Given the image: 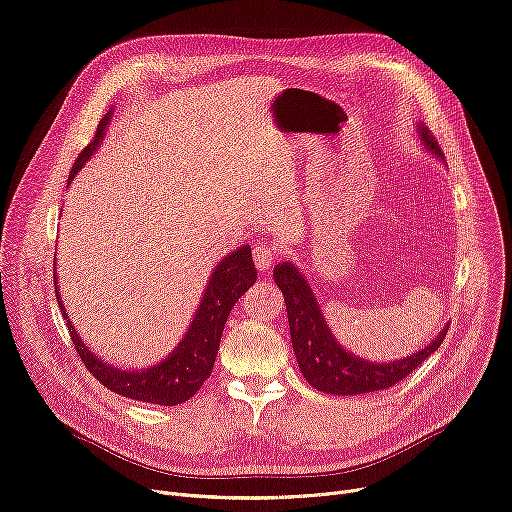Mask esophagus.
<instances>
[{
    "label": "esophagus",
    "instance_id": "esophagus-1",
    "mask_svg": "<svg viewBox=\"0 0 512 512\" xmlns=\"http://www.w3.org/2000/svg\"><path fill=\"white\" fill-rule=\"evenodd\" d=\"M278 257V249L272 242H257L253 247V261L257 270H270Z\"/></svg>",
    "mask_w": 512,
    "mask_h": 512
}]
</instances>
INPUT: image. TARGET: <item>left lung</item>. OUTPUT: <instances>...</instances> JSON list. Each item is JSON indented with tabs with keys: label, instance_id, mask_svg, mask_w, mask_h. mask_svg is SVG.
Listing matches in <instances>:
<instances>
[{
	"label": "left lung",
	"instance_id": "8db88e82",
	"mask_svg": "<svg viewBox=\"0 0 512 512\" xmlns=\"http://www.w3.org/2000/svg\"><path fill=\"white\" fill-rule=\"evenodd\" d=\"M420 136L429 150L443 157L441 146L427 127H420ZM274 280L286 301L288 326H291V339L299 368L305 381L318 391L332 395H358L393 387L395 383H402L446 339L448 326L439 332V337L431 345L410 355V358H404L402 362H366L345 351L335 341V337L330 335L314 293H311L309 284L299 274V270L293 268V263L276 265Z\"/></svg>",
	"mask_w": 512,
	"mask_h": 512
}]
</instances>
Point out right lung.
I'll use <instances>...</instances> for the list:
<instances>
[{"instance_id":"right-lung-1","label":"right lung","mask_w":512,"mask_h":512,"mask_svg":"<svg viewBox=\"0 0 512 512\" xmlns=\"http://www.w3.org/2000/svg\"><path fill=\"white\" fill-rule=\"evenodd\" d=\"M108 119H110V113L98 123L94 140L79 152V157L69 175V184L75 177V173L81 169V165L90 159L94 150L98 148V142L102 140V133L106 129ZM255 280H257V270H255L249 247H240L238 251L228 255L215 268L207 284V291L203 295V301L198 305L196 316L182 343L177 345V349L169 355V358L142 372L119 370L100 362L96 355L90 353V349L81 343L69 320H66V326H69V335L73 339L75 351L79 353L85 368L90 370V374H94V379H98L106 389L146 404L175 406V404L188 402V399L201 389L203 383L211 376L215 355L221 341V332H224L230 311L234 303L255 284ZM56 299L60 305V314L66 318V311L62 309L58 293H56Z\"/></svg>"}]
</instances>
